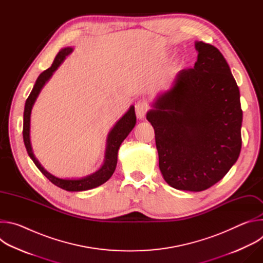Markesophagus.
I'll list each match as a JSON object with an SVG mask.
<instances>
[{
    "label": "esophagus",
    "instance_id": "34e87169",
    "mask_svg": "<svg viewBox=\"0 0 263 263\" xmlns=\"http://www.w3.org/2000/svg\"><path fill=\"white\" fill-rule=\"evenodd\" d=\"M146 106L143 102H137L136 105H135V112H136V117L139 119V120H142L144 117H145V114H146Z\"/></svg>",
    "mask_w": 263,
    "mask_h": 263
}]
</instances>
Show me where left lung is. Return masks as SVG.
<instances>
[{
	"label": "left lung",
	"mask_w": 263,
	"mask_h": 263,
	"mask_svg": "<svg viewBox=\"0 0 263 263\" xmlns=\"http://www.w3.org/2000/svg\"><path fill=\"white\" fill-rule=\"evenodd\" d=\"M196 49L195 66L182 69L146 114L164 180L190 192L223 178L241 148L240 95L230 67L215 47L197 42Z\"/></svg>",
	"instance_id": "8db88e82"
}]
</instances>
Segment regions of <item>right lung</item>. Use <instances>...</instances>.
I'll return each instance as SVG.
<instances>
[{
  "instance_id": "add662e5",
  "label": "right lung",
  "mask_w": 263,
  "mask_h": 263,
  "mask_svg": "<svg viewBox=\"0 0 263 263\" xmlns=\"http://www.w3.org/2000/svg\"><path fill=\"white\" fill-rule=\"evenodd\" d=\"M72 51L71 48H64L62 49L57 56L55 57L51 67L44 70L40 77L37 78L34 87L29 95L28 99L26 100L25 104V110H24V126H23V138L25 142V146L27 148V152L30 156V158L33 160L35 165L39 168L53 184L60 187V189L67 191V192H82V191H88L95 187H98L105 183L112 174L115 173V170L117 167L118 163V152L120 145L124 141V139L128 136V134L132 131L136 124V116L134 106H131L127 114L117 123V125L112 128L110 131L108 138H107V146H106V153H105V160L102 167L93 173L92 175H89L87 177H84L82 179L78 180H69V179H60L49 172H47L42 164L39 162L32 152L31 142H30V116L32 106L39 96L40 91L42 90L45 83L50 79V77L53 74V72L57 69V67L61 64V62L64 60L65 56H67Z\"/></svg>"
}]
</instances>
